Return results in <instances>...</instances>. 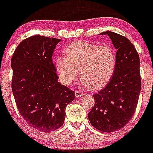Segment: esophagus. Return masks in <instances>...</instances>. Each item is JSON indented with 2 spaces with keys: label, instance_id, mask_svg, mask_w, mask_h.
Wrapping results in <instances>:
<instances>
[{
  "label": "esophagus",
  "instance_id": "1",
  "mask_svg": "<svg viewBox=\"0 0 153 153\" xmlns=\"http://www.w3.org/2000/svg\"><path fill=\"white\" fill-rule=\"evenodd\" d=\"M84 93L82 92H79V91H75V96L77 97V98H79V97L82 96V95H84Z\"/></svg>",
  "mask_w": 153,
  "mask_h": 153
}]
</instances>
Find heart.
Instances as JSON below:
<instances>
[{
	"mask_svg": "<svg viewBox=\"0 0 153 153\" xmlns=\"http://www.w3.org/2000/svg\"><path fill=\"white\" fill-rule=\"evenodd\" d=\"M116 62V54L110 46L78 41L66 47L64 55L56 56L55 65L60 81L64 85L72 84L78 69L81 86L98 89L111 79Z\"/></svg>",
	"mask_w": 153,
	"mask_h": 153,
	"instance_id": "heart-1",
	"label": "heart"
}]
</instances>
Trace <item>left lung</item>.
I'll use <instances>...</instances> for the list:
<instances>
[{
  "label": "left lung",
  "instance_id": "1",
  "mask_svg": "<svg viewBox=\"0 0 153 153\" xmlns=\"http://www.w3.org/2000/svg\"><path fill=\"white\" fill-rule=\"evenodd\" d=\"M116 49V67L104 89L94 94L95 105L88 113L89 122L98 130H118L132 118L141 89L140 59L133 44L115 32H104Z\"/></svg>",
  "mask_w": 153,
  "mask_h": 153
}]
</instances>
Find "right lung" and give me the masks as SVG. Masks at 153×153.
Returning a JSON list of instances; mask_svg holds the SVG:
<instances>
[{
	"label": "right lung",
	"mask_w": 153,
	"mask_h": 153,
	"mask_svg": "<svg viewBox=\"0 0 153 153\" xmlns=\"http://www.w3.org/2000/svg\"><path fill=\"white\" fill-rule=\"evenodd\" d=\"M60 39L34 35L21 41L11 60L12 89L21 116L32 127L50 132L62 126L75 92L58 82L52 57Z\"/></svg>",
	"instance_id": "right-lung-1"
}]
</instances>
